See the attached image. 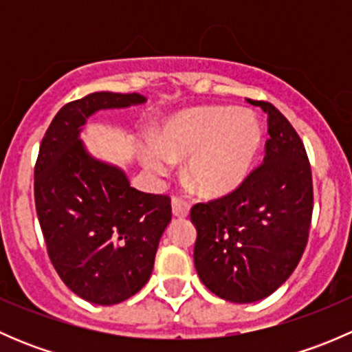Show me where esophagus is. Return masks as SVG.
Segmentation results:
<instances>
[{"mask_svg":"<svg viewBox=\"0 0 352 352\" xmlns=\"http://www.w3.org/2000/svg\"><path fill=\"white\" fill-rule=\"evenodd\" d=\"M189 202L186 201V199L175 196L172 199V211L173 214L179 216V218H186L187 214H189Z\"/></svg>","mask_w":352,"mask_h":352,"instance_id":"obj_1","label":"esophagus"}]
</instances>
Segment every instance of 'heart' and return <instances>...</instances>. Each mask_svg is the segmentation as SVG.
Masks as SVG:
<instances>
[{"instance_id":"1","label":"heart","mask_w":352,"mask_h":352,"mask_svg":"<svg viewBox=\"0 0 352 352\" xmlns=\"http://www.w3.org/2000/svg\"><path fill=\"white\" fill-rule=\"evenodd\" d=\"M262 144V126L250 110L201 107L166 120L156 138L141 144L144 166L165 175L186 160L184 179L202 197L235 192L250 175Z\"/></svg>"}]
</instances>
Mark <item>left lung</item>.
<instances>
[{"mask_svg": "<svg viewBox=\"0 0 352 352\" xmlns=\"http://www.w3.org/2000/svg\"><path fill=\"white\" fill-rule=\"evenodd\" d=\"M267 113L264 162L240 189L190 209L196 225L194 265L202 285L232 303L274 293L303 255L314 212L307 150L272 104L248 100Z\"/></svg>", "mask_w": 352, "mask_h": 352, "instance_id": "obj_1", "label": "left lung"}]
</instances>
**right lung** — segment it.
Here are the masks:
<instances>
[{
  "instance_id": "add662e5",
  "label": "right lung",
  "mask_w": 352,
  "mask_h": 352,
  "mask_svg": "<svg viewBox=\"0 0 352 352\" xmlns=\"http://www.w3.org/2000/svg\"><path fill=\"white\" fill-rule=\"evenodd\" d=\"M143 102L140 94L112 91L69 102L35 162V209L49 258L63 283L95 305L120 303L146 285L172 206L165 194L141 192L122 170L88 156L78 134L97 110Z\"/></svg>"
}]
</instances>
